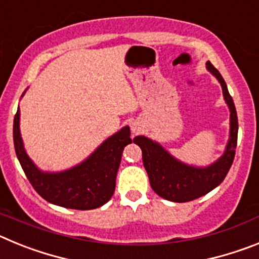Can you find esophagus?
Instances as JSON below:
<instances>
[{
  "label": "esophagus",
  "mask_w": 259,
  "mask_h": 259,
  "mask_svg": "<svg viewBox=\"0 0 259 259\" xmlns=\"http://www.w3.org/2000/svg\"><path fill=\"white\" fill-rule=\"evenodd\" d=\"M132 131L134 132H137V131H140V127L137 124H132Z\"/></svg>",
  "instance_id": "obj_1"
}]
</instances>
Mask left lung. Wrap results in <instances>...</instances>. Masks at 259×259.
<instances>
[{
	"label": "left lung",
	"instance_id": "8db88e82",
	"mask_svg": "<svg viewBox=\"0 0 259 259\" xmlns=\"http://www.w3.org/2000/svg\"><path fill=\"white\" fill-rule=\"evenodd\" d=\"M206 68L222 87L224 101L230 109V137L223 154L207 166H193L174 157L157 141L146 136H136L134 143L141 148L143 162L153 191L172 202H188L205 196L224 180L235 158L237 145L236 107L228 93L227 84L219 71L206 62Z\"/></svg>",
	"mask_w": 259,
	"mask_h": 259
}]
</instances>
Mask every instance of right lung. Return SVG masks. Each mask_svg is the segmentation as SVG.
<instances>
[{
    "instance_id": "right-lung-1",
    "label": "right lung",
    "mask_w": 259,
    "mask_h": 259,
    "mask_svg": "<svg viewBox=\"0 0 259 259\" xmlns=\"http://www.w3.org/2000/svg\"><path fill=\"white\" fill-rule=\"evenodd\" d=\"M19 124L20 110L18 107L13 128L15 153L29 183L41 197L58 206L76 210L97 209L111 198L123 149L132 143L128 125L107 137L83 162L67 170L52 172L40 170L28 157Z\"/></svg>"
}]
</instances>
